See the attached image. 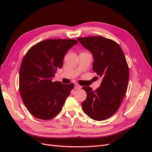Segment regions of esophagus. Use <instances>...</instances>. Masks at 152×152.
I'll use <instances>...</instances> for the list:
<instances>
[{
	"instance_id": "1",
	"label": "esophagus",
	"mask_w": 152,
	"mask_h": 152,
	"mask_svg": "<svg viewBox=\"0 0 152 152\" xmlns=\"http://www.w3.org/2000/svg\"><path fill=\"white\" fill-rule=\"evenodd\" d=\"M75 89H81V86L80 85H79L77 84H76L75 86Z\"/></svg>"
}]
</instances>
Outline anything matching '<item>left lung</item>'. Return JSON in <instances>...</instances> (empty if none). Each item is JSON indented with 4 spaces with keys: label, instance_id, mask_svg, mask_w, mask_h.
Masks as SVG:
<instances>
[{
    "label": "left lung",
    "instance_id": "8db88e82",
    "mask_svg": "<svg viewBox=\"0 0 152 152\" xmlns=\"http://www.w3.org/2000/svg\"><path fill=\"white\" fill-rule=\"evenodd\" d=\"M77 40L92 53V69L102 79L100 86L95 91L90 87H83L87 98L82 103V109L94 120H105L116 112L126 93L128 65L121 47L113 40L102 36Z\"/></svg>",
    "mask_w": 152,
    "mask_h": 152
}]
</instances>
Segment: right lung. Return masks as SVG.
Masks as SVG:
<instances>
[{"mask_svg":"<svg viewBox=\"0 0 152 152\" xmlns=\"http://www.w3.org/2000/svg\"><path fill=\"white\" fill-rule=\"evenodd\" d=\"M75 39H47L31 47L22 60L19 89L24 104L34 117L48 120L62 110L75 84L53 81Z\"/></svg>","mask_w":152,"mask_h":152,"instance_id":"1","label":"right lung"}]
</instances>
